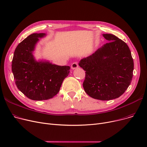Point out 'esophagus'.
Here are the masks:
<instances>
[{"label": "esophagus", "instance_id": "obj_1", "mask_svg": "<svg viewBox=\"0 0 147 147\" xmlns=\"http://www.w3.org/2000/svg\"><path fill=\"white\" fill-rule=\"evenodd\" d=\"M79 67V64L78 63H77V62H74L72 64H71V68L73 69H76V68H78Z\"/></svg>", "mask_w": 147, "mask_h": 147}]
</instances>
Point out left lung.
I'll list each match as a JSON object with an SVG mask.
<instances>
[{
	"label": "left lung",
	"instance_id": "1",
	"mask_svg": "<svg viewBox=\"0 0 147 147\" xmlns=\"http://www.w3.org/2000/svg\"><path fill=\"white\" fill-rule=\"evenodd\" d=\"M109 40L79 65L85 71L83 86L94 99L108 101L125 93L133 78L134 60L127 45L117 36L104 34Z\"/></svg>",
	"mask_w": 147,
	"mask_h": 147
}]
</instances>
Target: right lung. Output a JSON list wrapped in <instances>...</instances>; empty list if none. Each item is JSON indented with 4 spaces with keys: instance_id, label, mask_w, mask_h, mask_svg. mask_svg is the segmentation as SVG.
<instances>
[{
    "instance_id": "add662e5",
    "label": "right lung",
    "mask_w": 147,
    "mask_h": 147,
    "mask_svg": "<svg viewBox=\"0 0 147 147\" xmlns=\"http://www.w3.org/2000/svg\"><path fill=\"white\" fill-rule=\"evenodd\" d=\"M45 33H33L17 46L12 61V71L18 89L28 98L42 101L52 98L59 91L70 67L48 62H37L33 51L38 38Z\"/></svg>"
}]
</instances>
